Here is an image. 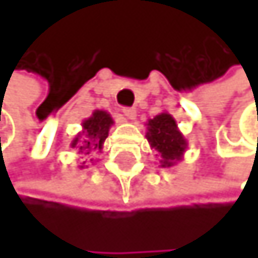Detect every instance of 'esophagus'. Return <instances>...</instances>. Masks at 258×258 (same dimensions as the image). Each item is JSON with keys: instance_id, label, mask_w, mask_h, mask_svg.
Segmentation results:
<instances>
[{"instance_id": "1", "label": "esophagus", "mask_w": 258, "mask_h": 258, "mask_svg": "<svg viewBox=\"0 0 258 258\" xmlns=\"http://www.w3.org/2000/svg\"><path fill=\"white\" fill-rule=\"evenodd\" d=\"M122 116H124V119H126V121H132V119H136L137 113H136L134 108H124L122 109Z\"/></svg>"}]
</instances>
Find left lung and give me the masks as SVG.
Here are the masks:
<instances>
[{"label": "left lung", "instance_id": "1", "mask_svg": "<svg viewBox=\"0 0 258 258\" xmlns=\"http://www.w3.org/2000/svg\"><path fill=\"white\" fill-rule=\"evenodd\" d=\"M147 140L153 150H157L161 168L174 166L181 161L187 149V140L177 127V122L171 114L163 111L147 121Z\"/></svg>", "mask_w": 258, "mask_h": 258}]
</instances>
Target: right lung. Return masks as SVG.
Listing matches in <instances>:
<instances>
[{
  "mask_svg": "<svg viewBox=\"0 0 258 258\" xmlns=\"http://www.w3.org/2000/svg\"><path fill=\"white\" fill-rule=\"evenodd\" d=\"M114 124L111 114L103 111V109H95L90 118L82 121V131L74 137L71 142V147L79 150V153L89 155L90 152H101L103 150V144L108 137L109 127ZM93 161V160H90ZM85 161L82 163L84 168Z\"/></svg>",
  "mask_w": 258,
  "mask_h": 258,
  "instance_id": "obj_1",
  "label": "right lung"
}]
</instances>
